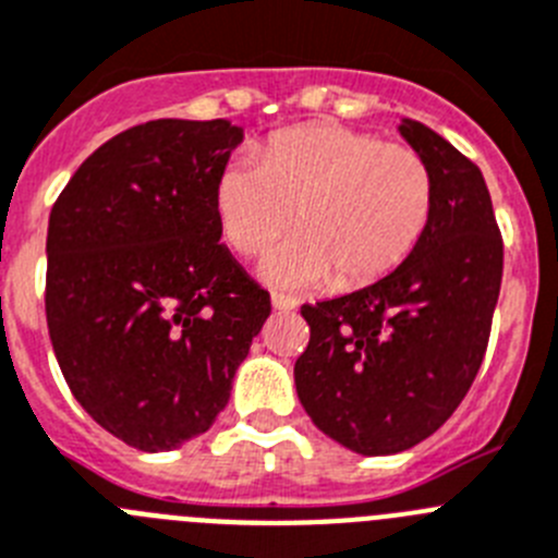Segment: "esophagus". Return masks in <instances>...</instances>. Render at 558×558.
Returning a JSON list of instances; mask_svg holds the SVG:
<instances>
[{
  "label": "esophagus",
  "instance_id": "obj_1",
  "mask_svg": "<svg viewBox=\"0 0 558 558\" xmlns=\"http://www.w3.org/2000/svg\"><path fill=\"white\" fill-rule=\"evenodd\" d=\"M272 308L275 311H294V308H298V300L289 298V294H278V291H275V294H272Z\"/></svg>",
  "mask_w": 558,
  "mask_h": 558
}]
</instances>
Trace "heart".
<instances>
[{"instance_id":"1","label":"heart","mask_w":558,"mask_h":558,"mask_svg":"<svg viewBox=\"0 0 558 558\" xmlns=\"http://www.w3.org/2000/svg\"><path fill=\"white\" fill-rule=\"evenodd\" d=\"M434 203V172L416 149L333 122L280 130L258 160H228L214 180L217 222L239 255L267 253L298 210L303 233L264 267L280 286L378 283L420 247Z\"/></svg>"}]
</instances>
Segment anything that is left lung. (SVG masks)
<instances>
[{
    "mask_svg": "<svg viewBox=\"0 0 558 558\" xmlns=\"http://www.w3.org/2000/svg\"><path fill=\"white\" fill-rule=\"evenodd\" d=\"M400 133L434 172L428 233L378 283L300 308L311 328L294 364L300 403L361 456L400 453L448 423L481 369L504 278L481 169L425 124L405 119Z\"/></svg>",
    "mask_w": 558,
    "mask_h": 558,
    "instance_id": "obj_1",
    "label": "left lung"
}]
</instances>
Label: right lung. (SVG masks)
Listing matches in <instances>:
<instances>
[{"mask_svg": "<svg viewBox=\"0 0 558 558\" xmlns=\"http://www.w3.org/2000/svg\"><path fill=\"white\" fill-rule=\"evenodd\" d=\"M225 119L135 124L83 160L47 233V325L77 403L130 448L205 434L272 303L219 244Z\"/></svg>", "mask_w": 558, "mask_h": 558, "instance_id": "right-lung-1", "label": "right lung"}]
</instances>
